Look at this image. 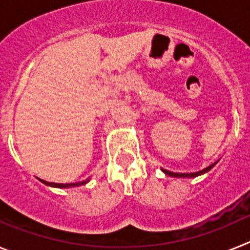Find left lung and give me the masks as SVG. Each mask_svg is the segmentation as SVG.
<instances>
[{
	"label": "left lung",
	"mask_w": 250,
	"mask_h": 250,
	"mask_svg": "<svg viewBox=\"0 0 250 250\" xmlns=\"http://www.w3.org/2000/svg\"><path fill=\"white\" fill-rule=\"evenodd\" d=\"M216 163H214V164H211L210 167H208L207 169L204 170H200V171H196V173H171V171H167V170L163 169V171H164L167 175H170V176H176V178H194V176H198V175H202V174L207 173V171H209V170L211 169V167L215 165Z\"/></svg>",
	"instance_id": "8db88e82"
}]
</instances>
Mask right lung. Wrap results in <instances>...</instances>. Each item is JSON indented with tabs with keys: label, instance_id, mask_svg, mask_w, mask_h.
<instances>
[{
	"label": "right lung",
	"instance_id": "add662e5",
	"mask_svg": "<svg viewBox=\"0 0 250 250\" xmlns=\"http://www.w3.org/2000/svg\"><path fill=\"white\" fill-rule=\"evenodd\" d=\"M41 182L43 183V184L46 185H50V187H55V188H70V187H79V185H83L86 184V183L89 182V179H86V180H83V182L81 183H71V184H60V183H50V182H45V180H42V179H40Z\"/></svg>",
	"mask_w": 250,
	"mask_h": 250
}]
</instances>
